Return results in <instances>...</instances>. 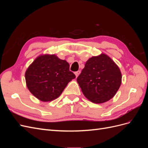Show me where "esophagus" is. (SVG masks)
<instances>
[{
  "mask_svg": "<svg viewBox=\"0 0 148 148\" xmlns=\"http://www.w3.org/2000/svg\"><path fill=\"white\" fill-rule=\"evenodd\" d=\"M79 73H80V71H76V72H75V75L76 76V77H78Z\"/></svg>",
  "mask_w": 148,
  "mask_h": 148,
  "instance_id": "34e87169",
  "label": "esophagus"
}]
</instances>
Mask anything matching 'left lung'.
Instances as JSON below:
<instances>
[{"instance_id":"8db88e82","label":"left lung","mask_w":148,"mask_h":148,"mask_svg":"<svg viewBox=\"0 0 148 148\" xmlns=\"http://www.w3.org/2000/svg\"><path fill=\"white\" fill-rule=\"evenodd\" d=\"M122 77L118 65L102 53L89 58L77 80L89 101L101 104L114 97L122 83Z\"/></svg>"}]
</instances>
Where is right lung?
<instances>
[{"instance_id":"right-lung-1","label":"right lung","mask_w":148,"mask_h":148,"mask_svg":"<svg viewBox=\"0 0 148 148\" xmlns=\"http://www.w3.org/2000/svg\"><path fill=\"white\" fill-rule=\"evenodd\" d=\"M70 65L55 54L37 57L25 72L26 86L32 95L42 102L59 97L68 83L75 78Z\"/></svg>"}]
</instances>
